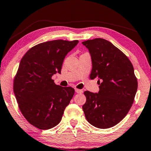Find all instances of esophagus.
Segmentation results:
<instances>
[{"label": "esophagus", "instance_id": "esophagus-1", "mask_svg": "<svg viewBox=\"0 0 151 151\" xmlns=\"http://www.w3.org/2000/svg\"><path fill=\"white\" fill-rule=\"evenodd\" d=\"M75 92L77 93H82L83 92V90H80V89H77V88H75Z\"/></svg>", "mask_w": 151, "mask_h": 151}]
</instances>
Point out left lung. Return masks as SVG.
I'll list each match as a JSON object with an SVG mask.
<instances>
[{"label": "left lung", "mask_w": 151, "mask_h": 151, "mask_svg": "<svg viewBox=\"0 0 151 151\" xmlns=\"http://www.w3.org/2000/svg\"><path fill=\"white\" fill-rule=\"evenodd\" d=\"M91 55L90 79H99V91H85L82 106L87 121L99 128L119 123L133 104L137 79L129 59L107 40L98 38L82 42Z\"/></svg>", "instance_id": "left-lung-1"}]
</instances>
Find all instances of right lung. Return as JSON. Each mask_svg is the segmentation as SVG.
I'll list each match as a JSON object with an SVG mask.
<instances>
[{
  "mask_svg": "<svg viewBox=\"0 0 151 151\" xmlns=\"http://www.w3.org/2000/svg\"><path fill=\"white\" fill-rule=\"evenodd\" d=\"M78 43L77 40L44 42L30 48L21 60L14 92L21 113L36 128L50 129L61 122L74 89L56 85L52 77L61 73L65 56Z\"/></svg>",
  "mask_w": 151,
  "mask_h": 151,
  "instance_id": "add662e5",
  "label": "right lung"
}]
</instances>
